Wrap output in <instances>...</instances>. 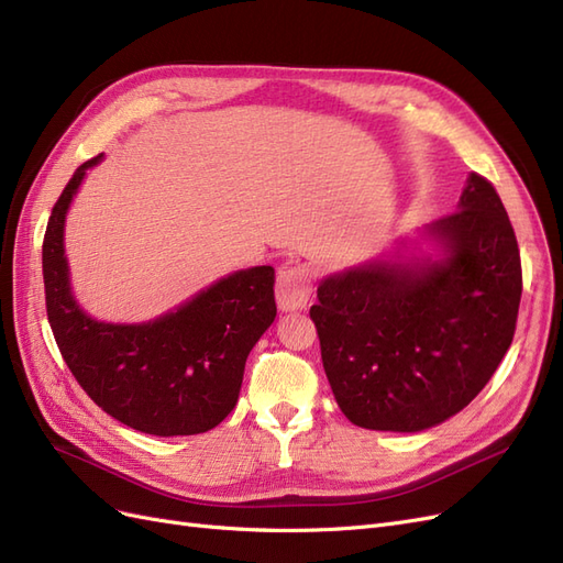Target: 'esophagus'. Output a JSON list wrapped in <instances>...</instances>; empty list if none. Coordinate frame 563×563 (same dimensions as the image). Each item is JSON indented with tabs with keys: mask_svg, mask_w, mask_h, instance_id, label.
Wrapping results in <instances>:
<instances>
[{
	"mask_svg": "<svg viewBox=\"0 0 563 563\" xmlns=\"http://www.w3.org/2000/svg\"><path fill=\"white\" fill-rule=\"evenodd\" d=\"M312 296V275L305 265L282 267L277 275V302L279 310L296 312L308 305Z\"/></svg>",
	"mask_w": 563,
	"mask_h": 563,
	"instance_id": "esophagus-1",
	"label": "esophagus"
}]
</instances>
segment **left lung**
Instances as JSON below:
<instances>
[{
  "mask_svg": "<svg viewBox=\"0 0 563 563\" xmlns=\"http://www.w3.org/2000/svg\"><path fill=\"white\" fill-rule=\"evenodd\" d=\"M430 232L441 263H368L323 279L310 308L340 411L366 430L420 432L486 387L512 345L521 255L503 201L472 174Z\"/></svg>",
  "mask_w": 563,
  "mask_h": 563,
  "instance_id": "left-lung-1",
  "label": "left lung"
}]
</instances>
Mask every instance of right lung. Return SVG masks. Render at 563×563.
Listing matches in <instances>:
<instances>
[{"mask_svg": "<svg viewBox=\"0 0 563 563\" xmlns=\"http://www.w3.org/2000/svg\"><path fill=\"white\" fill-rule=\"evenodd\" d=\"M84 162L51 211L44 246L46 317L81 389L129 428L155 437L201 434L240 397L246 356L277 317L275 269L234 272L150 323H103L79 310L67 282L63 228Z\"/></svg>", "mask_w": 563, "mask_h": 563, "instance_id": "add662e5", "label": "right lung"}]
</instances>
